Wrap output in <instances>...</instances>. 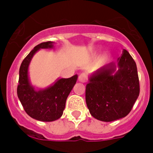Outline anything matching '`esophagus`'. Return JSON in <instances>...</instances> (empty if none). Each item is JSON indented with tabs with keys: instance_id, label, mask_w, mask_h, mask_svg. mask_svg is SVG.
<instances>
[{
	"instance_id": "34e87169",
	"label": "esophagus",
	"mask_w": 153,
	"mask_h": 153,
	"mask_svg": "<svg viewBox=\"0 0 153 153\" xmlns=\"http://www.w3.org/2000/svg\"><path fill=\"white\" fill-rule=\"evenodd\" d=\"M78 80L79 82H82V83H86V80H87V76H86V74L84 73H82L79 75V77H78Z\"/></svg>"
}]
</instances>
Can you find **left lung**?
Segmentation results:
<instances>
[{"mask_svg":"<svg viewBox=\"0 0 153 153\" xmlns=\"http://www.w3.org/2000/svg\"><path fill=\"white\" fill-rule=\"evenodd\" d=\"M119 70L109 63L92 75L86 86V102L97 120L111 122L129 114L140 94L136 62L126 50L118 59Z\"/></svg>","mask_w":153,"mask_h":153,"instance_id":"1","label":"left lung"}]
</instances>
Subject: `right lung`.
<instances>
[{
	"mask_svg": "<svg viewBox=\"0 0 153 153\" xmlns=\"http://www.w3.org/2000/svg\"><path fill=\"white\" fill-rule=\"evenodd\" d=\"M53 42H43L36 45L24 58L19 70L17 97L30 117L39 121L52 122L63 115L67 97L76 84L77 75L58 79L45 90H35L28 79V66L33 54L41 48H52Z\"/></svg>",
	"mask_w": 153,
	"mask_h": 153,
	"instance_id": "add662e5",
	"label": "right lung"
}]
</instances>
